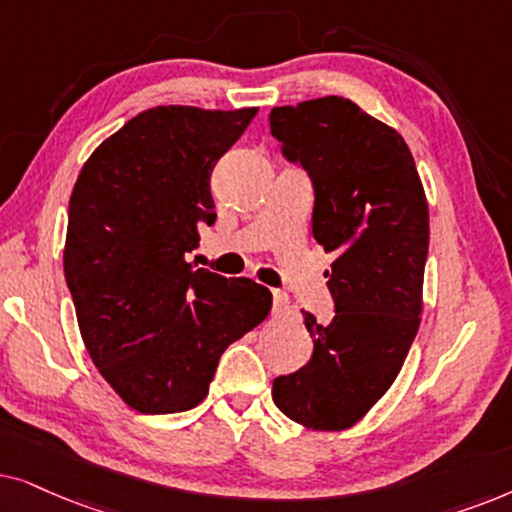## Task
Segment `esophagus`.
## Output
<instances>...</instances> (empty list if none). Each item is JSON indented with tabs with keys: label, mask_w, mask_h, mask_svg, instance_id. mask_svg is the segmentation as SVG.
<instances>
[{
	"label": "esophagus",
	"mask_w": 512,
	"mask_h": 512,
	"mask_svg": "<svg viewBox=\"0 0 512 512\" xmlns=\"http://www.w3.org/2000/svg\"><path fill=\"white\" fill-rule=\"evenodd\" d=\"M271 299H274V306H271V311H274V316H281V313L288 309L290 304V297L288 292L283 290H271Z\"/></svg>",
	"instance_id": "obj_1"
}]
</instances>
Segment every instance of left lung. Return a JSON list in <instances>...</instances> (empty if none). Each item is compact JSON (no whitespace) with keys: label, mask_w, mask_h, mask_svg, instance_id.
I'll return each mask as SVG.
<instances>
[{"label":"left lung","mask_w":512,"mask_h":512,"mask_svg":"<svg viewBox=\"0 0 512 512\" xmlns=\"http://www.w3.org/2000/svg\"><path fill=\"white\" fill-rule=\"evenodd\" d=\"M283 156L313 182V238L335 255L325 271L332 323L309 311L302 370L274 379V403L313 431L360 421L398 377L417 337L428 255V203L403 135L356 102L327 95L269 114Z\"/></svg>","instance_id":"obj_1"}]
</instances>
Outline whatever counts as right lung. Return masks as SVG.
<instances>
[{
    "label": "right lung",
    "instance_id": "add662e5",
    "mask_svg": "<svg viewBox=\"0 0 512 512\" xmlns=\"http://www.w3.org/2000/svg\"><path fill=\"white\" fill-rule=\"evenodd\" d=\"M255 114L147 109L88 156L72 189L63 264L81 339L142 414L199 405L224 349L271 311L264 285L187 262L217 217L210 173Z\"/></svg>",
    "mask_w": 512,
    "mask_h": 512
}]
</instances>
